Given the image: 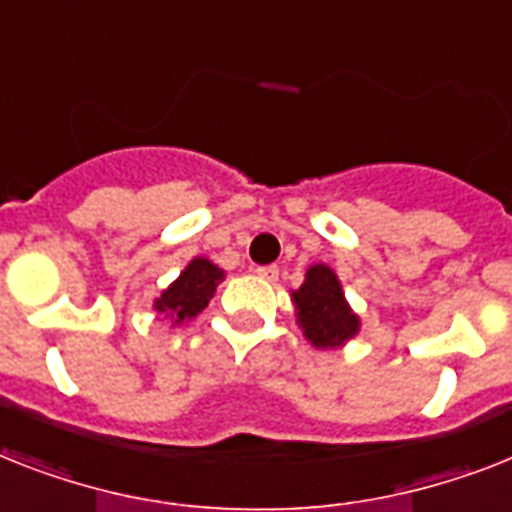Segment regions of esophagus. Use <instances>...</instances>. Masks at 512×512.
Instances as JSON below:
<instances>
[{
	"mask_svg": "<svg viewBox=\"0 0 512 512\" xmlns=\"http://www.w3.org/2000/svg\"><path fill=\"white\" fill-rule=\"evenodd\" d=\"M255 273L260 278H265V281H276V278H278V268H276V265H260V268H257Z\"/></svg>",
	"mask_w": 512,
	"mask_h": 512,
	"instance_id": "esophagus-1",
	"label": "esophagus"
}]
</instances>
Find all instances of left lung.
I'll return each instance as SVG.
<instances>
[{
	"label": "left lung",
	"mask_w": 512,
	"mask_h": 512,
	"mask_svg": "<svg viewBox=\"0 0 512 512\" xmlns=\"http://www.w3.org/2000/svg\"><path fill=\"white\" fill-rule=\"evenodd\" d=\"M297 323L315 350H336L355 339L360 331V315L344 297L342 281L334 268L310 265L305 281L292 292Z\"/></svg>",
	"instance_id": "obj_1"
}]
</instances>
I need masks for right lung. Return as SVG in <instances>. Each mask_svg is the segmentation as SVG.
Masks as SVG:
<instances>
[{
	"label": "right lung",
	"mask_w": 512,
	"mask_h": 512,
	"mask_svg": "<svg viewBox=\"0 0 512 512\" xmlns=\"http://www.w3.org/2000/svg\"><path fill=\"white\" fill-rule=\"evenodd\" d=\"M226 278L223 268H218L215 263H210L207 257H194L184 270L181 276L168 286L162 289L160 297L155 299V310L165 318L173 321V326L178 323L191 321L197 318L202 310L207 307V302L213 299L218 284Z\"/></svg>",
	"instance_id": "right-lung-1"
}]
</instances>
